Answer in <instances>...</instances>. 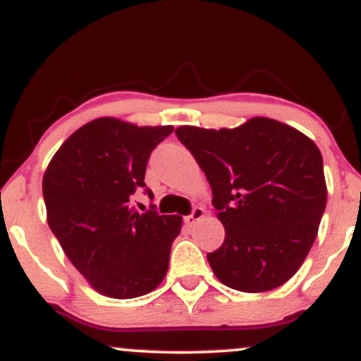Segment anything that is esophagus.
I'll list each match as a JSON object with an SVG mask.
<instances>
[{"label": "esophagus", "mask_w": 361, "mask_h": 361, "mask_svg": "<svg viewBox=\"0 0 361 361\" xmlns=\"http://www.w3.org/2000/svg\"><path fill=\"white\" fill-rule=\"evenodd\" d=\"M202 216H204V209L200 208V206H196V208L192 209V213L188 214V216L184 218V221H185V225H188V226H192L194 224H196V221H200Z\"/></svg>", "instance_id": "34e87169"}]
</instances>
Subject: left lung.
<instances>
[{
  "label": "left lung",
  "mask_w": 361,
  "mask_h": 361,
  "mask_svg": "<svg viewBox=\"0 0 361 361\" xmlns=\"http://www.w3.org/2000/svg\"><path fill=\"white\" fill-rule=\"evenodd\" d=\"M176 135L206 173L225 226L224 244L208 254L216 278L245 293L288 281L305 261L326 209L317 145L268 117L218 131L180 126Z\"/></svg>",
  "instance_id": "obj_1"
}]
</instances>
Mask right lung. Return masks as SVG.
<instances>
[{"label": "right lung", "mask_w": 361, "mask_h": 361, "mask_svg": "<svg viewBox=\"0 0 361 361\" xmlns=\"http://www.w3.org/2000/svg\"><path fill=\"white\" fill-rule=\"evenodd\" d=\"M172 131L100 117L76 129L44 173L47 224L71 264L105 297H141L167 274L182 216L159 214L155 206L140 213L131 201L147 188L149 153Z\"/></svg>", "instance_id": "add662e5"}]
</instances>
